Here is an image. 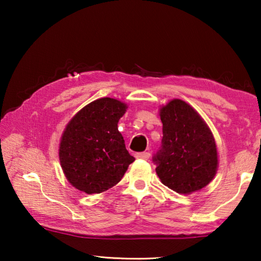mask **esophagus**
I'll list each match as a JSON object with an SVG mask.
<instances>
[{"mask_svg": "<svg viewBox=\"0 0 261 261\" xmlns=\"http://www.w3.org/2000/svg\"><path fill=\"white\" fill-rule=\"evenodd\" d=\"M135 156H136L137 159H143V160H148V159H149V153H148V152L136 153Z\"/></svg>", "mask_w": 261, "mask_h": 261, "instance_id": "obj_1", "label": "esophagus"}]
</instances>
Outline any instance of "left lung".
<instances>
[{
	"mask_svg": "<svg viewBox=\"0 0 261 261\" xmlns=\"http://www.w3.org/2000/svg\"><path fill=\"white\" fill-rule=\"evenodd\" d=\"M161 147L153 156L161 182L188 194L205 188L218 170L214 137L200 115L185 101L174 99L160 109Z\"/></svg>",
	"mask_w": 261,
	"mask_h": 261,
	"instance_id": "left-lung-1",
	"label": "left lung"
}]
</instances>
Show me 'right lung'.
I'll use <instances>...</instances> for the list:
<instances>
[{
	"label": "right lung",
	"mask_w": 261,
	"mask_h": 261,
	"mask_svg": "<svg viewBox=\"0 0 261 261\" xmlns=\"http://www.w3.org/2000/svg\"><path fill=\"white\" fill-rule=\"evenodd\" d=\"M126 108L116 99L101 98L79 110L68 123L59 156L65 177L79 191H106L120 182L135 161L117 127Z\"/></svg>",
	"instance_id": "right-lung-1"
}]
</instances>
